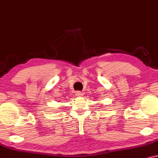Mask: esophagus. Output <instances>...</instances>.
Wrapping results in <instances>:
<instances>
[{"mask_svg":"<svg viewBox=\"0 0 158 158\" xmlns=\"http://www.w3.org/2000/svg\"><path fill=\"white\" fill-rule=\"evenodd\" d=\"M76 96H77V97H81V96H83V93L80 91H77L76 92Z\"/></svg>","mask_w":158,"mask_h":158,"instance_id":"1","label":"esophagus"}]
</instances>
